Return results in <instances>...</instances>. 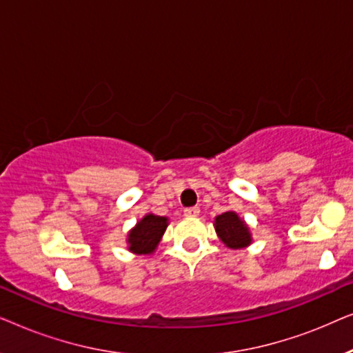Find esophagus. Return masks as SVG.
<instances>
[{
  "label": "esophagus",
  "mask_w": 353,
  "mask_h": 353,
  "mask_svg": "<svg viewBox=\"0 0 353 353\" xmlns=\"http://www.w3.org/2000/svg\"><path fill=\"white\" fill-rule=\"evenodd\" d=\"M199 214H201L199 207H188V209H185L186 216H197Z\"/></svg>",
  "instance_id": "esophagus-1"
}]
</instances>
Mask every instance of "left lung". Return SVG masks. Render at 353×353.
Returning <instances> with one entry per match:
<instances>
[{
  "label": "left lung",
  "mask_w": 353,
  "mask_h": 353,
  "mask_svg": "<svg viewBox=\"0 0 353 353\" xmlns=\"http://www.w3.org/2000/svg\"><path fill=\"white\" fill-rule=\"evenodd\" d=\"M215 231L226 248L243 249L252 243L249 226L236 212H225L215 219Z\"/></svg>",
  "instance_id": "8db88e82"
}]
</instances>
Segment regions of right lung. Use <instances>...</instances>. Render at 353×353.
I'll use <instances>...</instances> for the list:
<instances>
[{"label":"right lung","mask_w":353,"mask_h":353,"mask_svg":"<svg viewBox=\"0 0 353 353\" xmlns=\"http://www.w3.org/2000/svg\"><path fill=\"white\" fill-rule=\"evenodd\" d=\"M167 216H159L154 214L144 215L138 221L137 226L128 233V250L138 255L152 254L157 249V244L161 243L162 234L167 230Z\"/></svg>","instance_id":"obj_1"}]
</instances>
